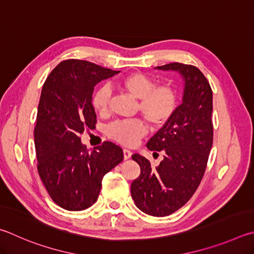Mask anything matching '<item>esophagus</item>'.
<instances>
[{
	"mask_svg": "<svg viewBox=\"0 0 254 254\" xmlns=\"http://www.w3.org/2000/svg\"><path fill=\"white\" fill-rule=\"evenodd\" d=\"M130 156H131V152H130V150L125 148V149H124V159L130 158Z\"/></svg>",
	"mask_w": 254,
	"mask_h": 254,
	"instance_id": "esophagus-1",
	"label": "esophagus"
}]
</instances>
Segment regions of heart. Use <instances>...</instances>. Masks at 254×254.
Returning a JSON list of instances; mask_svg holds the SVG:
<instances>
[{"mask_svg":"<svg viewBox=\"0 0 254 254\" xmlns=\"http://www.w3.org/2000/svg\"><path fill=\"white\" fill-rule=\"evenodd\" d=\"M118 87L138 99L137 110L155 129L162 128L171 122L179 106V93L172 83L156 84L149 75L132 72L119 80ZM111 101V89L101 86L92 95L91 104L96 113H108ZM146 132L145 124L139 119L124 120L111 124L107 134L111 139L125 146H132Z\"/></svg>","mask_w":254,"mask_h":254,"instance_id":"obj_1","label":"heart"}]
</instances>
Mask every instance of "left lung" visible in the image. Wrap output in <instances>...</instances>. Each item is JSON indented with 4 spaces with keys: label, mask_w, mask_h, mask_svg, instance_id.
<instances>
[{
    "label": "left lung",
    "mask_w": 254,
    "mask_h": 254,
    "mask_svg": "<svg viewBox=\"0 0 254 254\" xmlns=\"http://www.w3.org/2000/svg\"><path fill=\"white\" fill-rule=\"evenodd\" d=\"M156 69L177 71L182 75L183 101L171 122L146 145L152 152L164 153L159 165L153 167L139 154L131 156L140 166V175L131 183L130 192L140 211L166 216L193 196L205 173L213 144V93L196 66L173 62Z\"/></svg>",
    "instance_id": "left-lung-1"
}]
</instances>
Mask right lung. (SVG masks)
I'll list each match as a JSON object with an SVG mask.
<instances>
[{
    "label": "right lung",
    "mask_w": 254,
    "mask_h": 254,
    "mask_svg": "<svg viewBox=\"0 0 254 254\" xmlns=\"http://www.w3.org/2000/svg\"><path fill=\"white\" fill-rule=\"evenodd\" d=\"M118 72L70 59L60 62L43 84L34 128L38 172L52 201L64 210L91 206L102 177L124 159L123 149L111 141L89 152L80 138L97 123L95 86Z\"/></svg>",
    "instance_id": "right-lung-1"
}]
</instances>
